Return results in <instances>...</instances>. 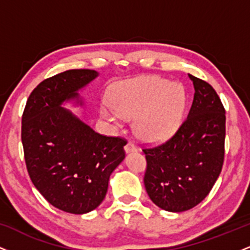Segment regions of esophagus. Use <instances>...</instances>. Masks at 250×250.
I'll return each instance as SVG.
<instances>
[{
  "mask_svg": "<svg viewBox=\"0 0 250 250\" xmlns=\"http://www.w3.org/2000/svg\"><path fill=\"white\" fill-rule=\"evenodd\" d=\"M125 153H133V151H136V146L134 145L133 142H128L127 145H125Z\"/></svg>",
  "mask_w": 250,
  "mask_h": 250,
  "instance_id": "1",
  "label": "esophagus"
}]
</instances>
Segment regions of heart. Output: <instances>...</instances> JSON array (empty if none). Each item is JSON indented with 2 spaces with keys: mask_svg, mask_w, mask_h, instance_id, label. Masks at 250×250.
Returning a JSON list of instances; mask_svg holds the SVG:
<instances>
[{
  "mask_svg": "<svg viewBox=\"0 0 250 250\" xmlns=\"http://www.w3.org/2000/svg\"><path fill=\"white\" fill-rule=\"evenodd\" d=\"M186 94L176 83L160 76H142L114 85L111 101L101 103V115L121 125L135 119V131L143 141L157 143L168 140L182 123Z\"/></svg>",
  "mask_w": 250,
  "mask_h": 250,
  "instance_id": "heart-1",
  "label": "heart"
}]
</instances>
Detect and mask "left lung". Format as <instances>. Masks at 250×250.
Instances as JSON below:
<instances>
[{"label":"left lung","mask_w":250,"mask_h":250,"mask_svg":"<svg viewBox=\"0 0 250 250\" xmlns=\"http://www.w3.org/2000/svg\"><path fill=\"white\" fill-rule=\"evenodd\" d=\"M195 94L188 117L168 141L145 148L146 190L157 207L180 213L213 188L225 159L226 110L209 83L189 75Z\"/></svg>","instance_id":"8db88e82"}]
</instances>
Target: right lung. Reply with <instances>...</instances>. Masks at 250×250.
Wrapping results in <instances>:
<instances>
[{"instance_id": "obj_1", "label": "right lung", "mask_w": 250, "mask_h": 250, "mask_svg": "<svg viewBox=\"0 0 250 250\" xmlns=\"http://www.w3.org/2000/svg\"><path fill=\"white\" fill-rule=\"evenodd\" d=\"M90 69H71L45 79L31 91L22 115V145L31 182L50 205L70 214L94 210L104 199L127 141L94 131L68 109L79 90L96 79Z\"/></svg>"}]
</instances>
